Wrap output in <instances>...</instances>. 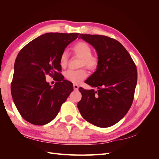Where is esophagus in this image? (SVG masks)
<instances>
[{"label": "esophagus", "mask_w": 159, "mask_h": 159, "mask_svg": "<svg viewBox=\"0 0 159 159\" xmlns=\"http://www.w3.org/2000/svg\"><path fill=\"white\" fill-rule=\"evenodd\" d=\"M74 89H75V90H78V89H79V85H76V84H74Z\"/></svg>", "instance_id": "obj_1"}]
</instances>
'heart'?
<instances>
[{
  "label": "heart",
  "mask_w": 159,
  "mask_h": 159,
  "mask_svg": "<svg viewBox=\"0 0 159 159\" xmlns=\"http://www.w3.org/2000/svg\"><path fill=\"white\" fill-rule=\"evenodd\" d=\"M74 54L81 58L80 66H85L89 70H94L97 68L99 64V58L97 56L91 54L92 49L91 47L85 42L81 41L72 48ZM68 60V53L64 51L61 53L60 57V65L62 68L67 65ZM65 78L67 80L70 81L75 84L81 83L86 77L88 76L87 72L84 70H69L65 72Z\"/></svg>",
  "instance_id": "heart-1"
}]
</instances>
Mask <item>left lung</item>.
<instances>
[{
	"label": "left lung",
	"instance_id": "1",
	"mask_svg": "<svg viewBox=\"0 0 159 159\" xmlns=\"http://www.w3.org/2000/svg\"><path fill=\"white\" fill-rule=\"evenodd\" d=\"M79 38L97 52L99 64L85 83L94 89L80 88L78 108L83 118L99 127L113 125L131 107L137 82V67L121 43L102 35L80 34Z\"/></svg>",
	"mask_w": 159,
	"mask_h": 159
}]
</instances>
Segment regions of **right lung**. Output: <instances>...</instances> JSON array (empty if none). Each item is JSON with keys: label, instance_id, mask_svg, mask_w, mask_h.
<instances>
[{"label": "right lung", "instance_id": "1", "mask_svg": "<svg viewBox=\"0 0 159 159\" xmlns=\"http://www.w3.org/2000/svg\"><path fill=\"white\" fill-rule=\"evenodd\" d=\"M78 33H46L28 43L18 53L11 83L13 102L24 119L35 125L50 123L74 89L60 73V57ZM56 78L52 87L45 75Z\"/></svg>", "mask_w": 159, "mask_h": 159}]
</instances>
